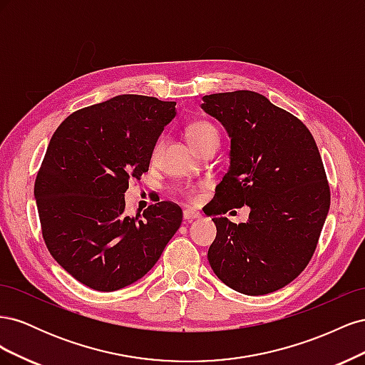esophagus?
Here are the masks:
<instances>
[{"mask_svg":"<svg viewBox=\"0 0 365 365\" xmlns=\"http://www.w3.org/2000/svg\"><path fill=\"white\" fill-rule=\"evenodd\" d=\"M200 216H201L200 213L195 212V210H190V208H185L184 212H182V217H184L185 222H190V220H193V219H197V217H200Z\"/></svg>","mask_w":365,"mask_h":365,"instance_id":"esophagus-1","label":"esophagus"}]
</instances>
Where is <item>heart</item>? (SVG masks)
Segmentation results:
<instances>
[{
    "label": "heart",
    "mask_w": 365,
    "mask_h": 365,
    "mask_svg": "<svg viewBox=\"0 0 365 365\" xmlns=\"http://www.w3.org/2000/svg\"><path fill=\"white\" fill-rule=\"evenodd\" d=\"M185 135L187 140L190 141V145L197 150L201 149L202 146H205L207 143L210 141H219V132L216 129V126L213 123H210L207 120H193L190 121L189 125L185 126ZM164 138L160 137L155 140L150 150V160L155 161L158 153L163 148ZM207 184H193V182H185V184H180L175 187V192L178 193L181 197H184L185 201L195 202L197 197H200V193L202 189H205Z\"/></svg>",
    "instance_id": "b5f03b06"
}]
</instances>
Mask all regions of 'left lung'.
I'll return each mask as SVG.
<instances>
[{"mask_svg": "<svg viewBox=\"0 0 365 365\" xmlns=\"http://www.w3.org/2000/svg\"><path fill=\"white\" fill-rule=\"evenodd\" d=\"M202 98L231 137L230 169L207 212L217 230L210 267L240 294L274 292L298 277L318 245L330 207L322 155L303 121L259 93ZM244 205L247 225L218 216Z\"/></svg>", "mask_w": 365, "mask_h": 365, "instance_id": "left-lung-1", "label": "left lung"}]
</instances>
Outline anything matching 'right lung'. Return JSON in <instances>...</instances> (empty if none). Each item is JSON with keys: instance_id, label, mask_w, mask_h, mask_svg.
Returning a JSON list of instances; mask_svg holds the SVG:
<instances>
[{"instance_id": "1", "label": "right lung", "mask_w": 365, "mask_h": 365, "mask_svg": "<svg viewBox=\"0 0 365 365\" xmlns=\"http://www.w3.org/2000/svg\"><path fill=\"white\" fill-rule=\"evenodd\" d=\"M175 105L115 96L70 114L50 140L35 181L42 237L53 259L88 288L111 292L141 279L181 225V208L170 201L125 213L129 181L149 170Z\"/></svg>"}]
</instances>
